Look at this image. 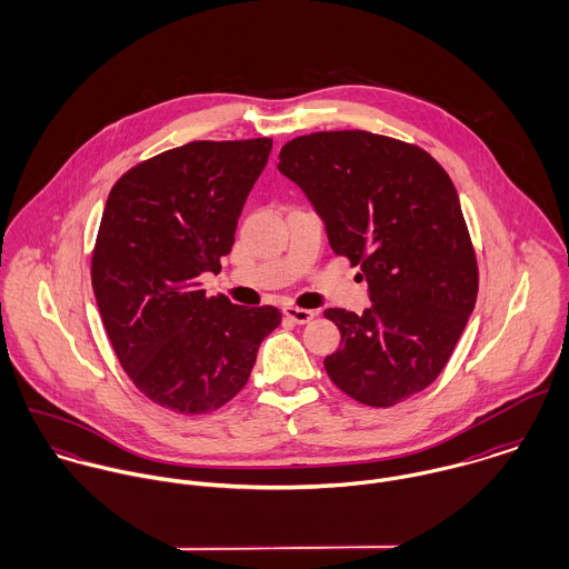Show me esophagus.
I'll list each match as a JSON object with an SVG mask.
<instances>
[{"label": "esophagus", "mask_w": 569, "mask_h": 569, "mask_svg": "<svg viewBox=\"0 0 569 569\" xmlns=\"http://www.w3.org/2000/svg\"><path fill=\"white\" fill-rule=\"evenodd\" d=\"M282 313H284V318H289V320L296 322V325H307V322H311V320L316 318L313 311H309V309H298V307H284Z\"/></svg>", "instance_id": "esophagus-1"}]
</instances>
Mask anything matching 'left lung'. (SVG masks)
<instances>
[{
  "mask_svg": "<svg viewBox=\"0 0 569 569\" xmlns=\"http://www.w3.org/2000/svg\"><path fill=\"white\" fill-rule=\"evenodd\" d=\"M278 160L372 296L363 316L325 311L341 332L325 359L330 381L370 407L422 392L447 366L480 284L451 177L425 149L370 131L300 136Z\"/></svg>",
  "mask_w": 569,
  "mask_h": 569,
  "instance_id": "1",
  "label": "left lung"
}]
</instances>
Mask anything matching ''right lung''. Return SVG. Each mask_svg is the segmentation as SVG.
Instances as JSON below:
<instances>
[{
    "label": "right lung",
    "mask_w": 569,
    "mask_h": 569,
    "mask_svg": "<svg viewBox=\"0 0 569 569\" xmlns=\"http://www.w3.org/2000/svg\"><path fill=\"white\" fill-rule=\"evenodd\" d=\"M269 138L199 140L136 163L111 188L91 251V287L133 386L177 413H208L247 383L276 307L206 296L234 244Z\"/></svg>",
    "instance_id": "right-lung-1"
}]
</instances>
